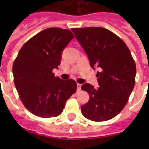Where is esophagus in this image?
<instances>
[{
  "label": "esophagus",
  "instance_id": "obj_1",
  "mask_svg": "<svg viewBox=\"0 0 149 149\" xmlns=\"http://www.w3.org/2000/svg\"><path fill=\"white\" fill-rule=\"evenodd\" d=\"M81 84H77V91H79L80 90H81Z\"/></svg>",
  "mask_w": 149,
  "mask_h": 149
}]
</instances>
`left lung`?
<instances>
[{
	"label": "left lung",
	"instance_id": "left-lung-1",
	"mask_svg": "<svg viewBox=\"0 0 149 149\" xmlns=\"http://www.w3.org/2000/svg\"><path fill=\"white\" fill-rule=\"evenodd\" d=\"M86 52L91 66L99 68V87L84 84L82 90L90 95L81 106L83 115L93 121H104L122 111L134 86L136 65L129 49L115 34L100 27L72 29Z\"/></svg>",
	"mask_w": 149,
	"mask_h": 149
}]
</instances>
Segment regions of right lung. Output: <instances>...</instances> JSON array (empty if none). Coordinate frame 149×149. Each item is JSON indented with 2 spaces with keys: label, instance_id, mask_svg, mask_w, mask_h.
Here are the masks:
<instances>
[{
  "label": "right lung",
  "instance_id": "1",
  "mask_svg": "<svg viewBox=\"0 0 149 149\" xmlns=\"http://www.w3.org/2000/svg\"><path fill=\"white\" fill-rule=\"evenodd\" d=\"M73 38L70 30L49 28L30 38L17 54L12 68L15 87L24 107L35 115L57 117L77 91L73 79H61L52 73Z\"/></svg>",
  "mask_w": 149,
  "mask_h": 149
}]
</instances>
